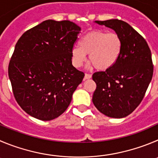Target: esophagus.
I'll return each mask as SVG.
<instances>
[{"label":"esophagus","mask_w":158,"mask_h":158,"mask_svg":"<svg viewBox=\"0 0 158 158\" xmlns=\"http://www.w3.org/2000/svg\"><path fill=\"white\" fill-rule=\"evenodd\" d=\"M91 77H92V76H91L90 74H89V73H86V74H85V76H84V79H90Z\"/></svg>","instance_id":"1"}]
</instances>
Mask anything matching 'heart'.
<instances>
[{"instance_id": "b5f03b06", "label": "heart", "mask_w": 158, "mask_h": 158, "mask_svg": "<svg viewBox=\"0 0 158 158\" xmlns=\"http://www.w3.org/2000/svg\"><path fill=\"white\" fill-rule=\"evenodd\" d=\"M79 46L74 47L72 51L73 65L81 67L88 54L91 64L100 71L112 67L118 60L122 50V42L118 34L102 30L91 31L84 35Z\"/></svg>"}]
</instances>
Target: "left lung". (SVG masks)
<instances>
[{
    "mask_svg": "<svg viewBox=\"0 0 158 158\" xmlns=\"http://www.w3.org/2000/svg\"><path fill=\"white\" fill-rule=\"evenodd\" d=\"M95 23L114 29L122 40V50L112 67L93 74L97 85L93 103L108 117H126L143 101L152 79L151 52L145 39L126 22L110 19Z\"/></svg>",
    "mask_w": 158,
    "mask_h": 158,
    "instance_id": "8db88e82",
    "label": "left lung"
}]
</instances>
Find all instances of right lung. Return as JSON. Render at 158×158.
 <instances>
[{
	"label": "right lung",
	"instance_id": "1",
	"mask_svg": "<svg viewBox=\"0 0 158 158\" xmlns=\"http://www.w3.org/2000/svg\"><path fill=\"white\" fill-rule=\"evenodd\" d=\"M72 22L46 20L26 31L8 64L15 99L27 114L50 121L65 111L84 72L72 64L80 32Z\"/></svg>",
	"mask_w": 158,
	"mask_h": 158
}]
</instances>
